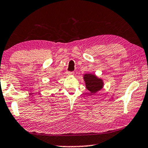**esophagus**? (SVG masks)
<instances>
[{"instance_id": "1", "label": "esophagus", "mask_w": 148, "mask_h": 148, "mask_svg": "<svg viewBox=\"0 0 148 148\" xmlns=\"http://www.w3.org/2000/svg\"><path fill=\"white\" fill-rule=\"evenodd\" d=\"M74 72H66V74L69 76H71V75H74Z\"/></svg>"}]
</instances>
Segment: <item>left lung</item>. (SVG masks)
Masks as SVG:
<instances>
[{
	"label": "left lung",
	"instance_id": "obj_1",
	"mask_svg": "<svg viewBox=\"0 0 148 148\" xmlns=\"http://www.w3.org/2000/svg\"><path fill=\"white\" fill-rule=\"evenodd\" d=\"M86 88L90 91L91 95L95 94L102 90L104 86V82L102 78H99L93 74H85L84 75Z\"/></svg>",
	"mask_w": 148,
	"mask_h": 148
}]
</instances>
